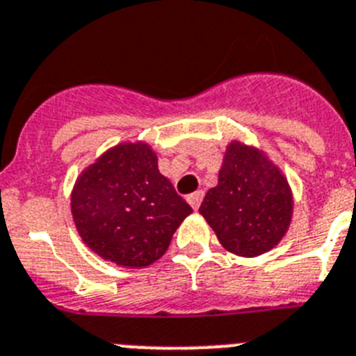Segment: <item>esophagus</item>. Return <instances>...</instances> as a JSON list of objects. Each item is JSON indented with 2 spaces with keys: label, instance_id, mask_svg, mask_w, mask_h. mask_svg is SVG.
<instances>
[{
  "label": "esophagus",
  "instance_id": "34e87169",
  "mask_svg": "<svg viewBox=\"0 0 356 356\" xmlns=\"http://www.w3.org/2000/svg\"><path fill=\"white\" fill-rule=\"evenodd\" d=\"M202 199H204V191L202 190H199V191H195V193L188 195V202H190V206L193 209L200 208V202H202Z\"/></svg>",
  "mask_w": 356,
  "mask_h": 356
}]
</instances>
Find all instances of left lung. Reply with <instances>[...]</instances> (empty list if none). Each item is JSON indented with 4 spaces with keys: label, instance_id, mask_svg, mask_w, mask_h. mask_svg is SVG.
<instances>
[{
    "label": "left lung",
    "instance_id": "8db88e82",
    "mask_svg": "<svg viewBox=\"0 0 356 356\" xmlns=\"http://www.w3.org/2000/svg\"><path fill=\"white\" fill-rule=\"evenodd\" d=\"M199 211L227 251L251 258L270 251L286 233L292 191L264 152L233 141L218 184L206 193Z\"/></svg>",
    "mask_w": 356,
    "mask_h": 356
}]
</instances>
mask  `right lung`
<instances>
[{
    "mask_svg": "<svg viewBox=\"0 0 356 356\" xmlns=\"http://www.w3.org/2000/svg\"><path fill=\"white\" fill-rule=\"evenodd\" d=\"M193 209L159 174L147 143L111 148L75 182L71 213L88 247L122 267H147L165 254Z\"/></svg>",
    "mask_w": 356,
    "mask_h": 356,
    "instance_id": "obj_1",
    "label": "right lung"
}]
</instances>
